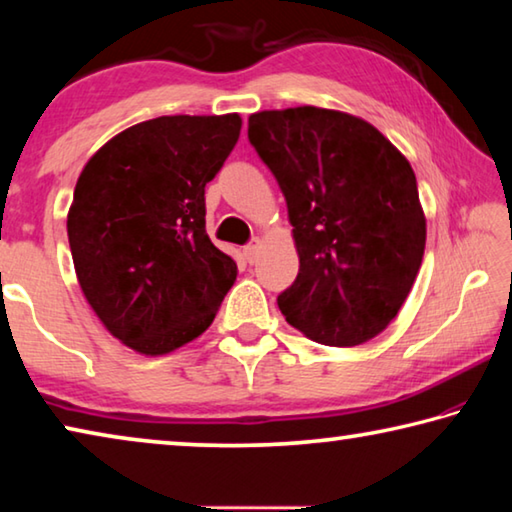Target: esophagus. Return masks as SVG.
<instances>
[{
  "instance_id": "1",
  "label": "esophagus",
  "mask_w": 512,
  "mask_h": 512,
  "mask_svg": "<svg viewBox=\"0 0 512 512\" xmlns=\"http://www.w3.org/2000/svg\"><path fill=\"white\" fill-rule=\"evenodd\" d=\"M259 255V239H253L248 246H244V257L248 264H255Z\"/></svg>"
}]
</instances>
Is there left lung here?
I'll list each match as a JSON object with an SVG mask.
<instances>
[{"instance_id":"1","label":"left lung","mask_w":512,"mask_h":512,"mask_svg":"<svg viewBox=\"0 0 512 512\" xmlns=\"http://www.w3.org/2000/svg\"><path fill=\"white\" fill-rule=\"evenodd\" d=\"M280 185L300 257L277 296L307 339L352 348L384 332L420 271L427 219L409 160L375 126L316 106L248 117Z\"/></svg>"}]
</instances>
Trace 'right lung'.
<instances>
[{"instance_id": "add662e5", "label": "right lung", "mask_w": 512, "mask_h": 512, "mask_svg": "<svg viewBox=\"0 0 512 512\" xmlns=\"http://www.w3.org/2000/svg\"><path fill=\"white\" fill-rule=\"evenodd\" d=\"M241 117L135 124L85 164L67 214L81 291L108 332L158 357L201 336L237 280L205 232V185L235 149Z\"/></svg>"}]
</instances>
